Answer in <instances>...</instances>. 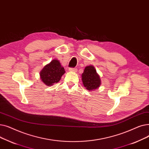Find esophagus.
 <instances>
[{"instance_id":"obj_1","label":"esophagus","mask_w":149,"mask_h":149,"mask_svg":"<svg viewBox=\"0 0 149 149\" xmlns=\"http://www.w3.org/2000/svg\"><path fill=\"white\" fill-rule=\"evenodd\" d=\"M77 69L76 68H70L69 71L70 72H76Z\"/></svg>"}]
</instances>
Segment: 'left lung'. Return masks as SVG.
<instances>
[{
	"mask_svg": "<svg viewBox=\"0 0 149 149\" xmlns=\"http://www.w3.org/2000/svg\"><path fill=\"white\" fill-rule=\"evenodd\" d=\"M82 81L84 87L88 91L97 89L101 84L100 76L93 65H88L85 68L82 74Z\"/></svg>",
	"mask_w": 149,
	"mask_h": 149,
	"instance_id": "8db88e82",
	"label": "left lung"
}]
</instances>
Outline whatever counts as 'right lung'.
I'll use <instances>...</instances> for the list:
<instances>
[{
    "label": "right lung",
    "instance_id": "right-lung-1",
    "mask_svg": "<svg viewBox=\"0 0 149 149\" xmlns=\"http://www.w3.org/2000/svg\"><path fill=\"white\" fill-rule=\"evenodd\" d=\"M65 71L57 59H53L47 64L40 72L42 81L47 86H50L58 83Z\"/></svg>",
    "mask_w": 149,
    "mask_h": 149
}]
</instances>
